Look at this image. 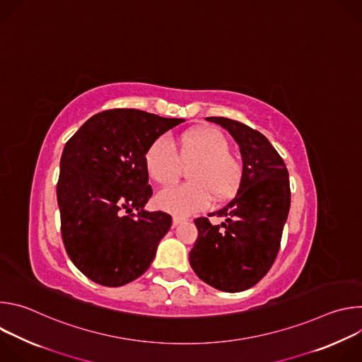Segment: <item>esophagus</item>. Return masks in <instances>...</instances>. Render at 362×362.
Instances as JSON below:
<instances>
[{"label": "esophagus", "mask_w": 362, "mask_h": 362, "mask_svg": "<svg viewBox=\"0 0 362 362\" xmlns=\"http://www.w3.org/2000/svg\"><path fill=\"white\" fill-rule=\"evenodd\" d=\"M186 221V218H183V216H173V226H177V225H180V223H183Z\"/></svg>", "instance_id": "1"}]
</instances>
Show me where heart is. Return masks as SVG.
Segmentation results:
<instances>
[{"mask_svg":"<svg viewBox=\"0 0 362 362\" xmlns=\"http://www.w3.org/2000/svg\"><path fill=\"white\" fill-rule=\"evenodd\" d=\"M228 139L216 129L197 127L186 132L177 144L166 136L154 140L144 154V166L153 182L160 186L176 183L182 165L196 160L189 172L190 183L160 192V209L187 216L208 209L214 196L226 200L236 194L242 180V165L229 153Z\"/></svg>","mask_w":362,"mask_h":362,"instance_id":"obj_1","label":"heart"}]
</instances>
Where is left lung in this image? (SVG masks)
I'll use <instances>...</instances> for the list:
<instances>
[{"label": "left lung", "instance_id": "obj_1", "mask_svg": "<svg viewBox=\"0 0 362 362\" xmlns=\"http://www.w3.org/2000/svg\"><path fill=\"white\" fill-rule=\"evenodd\" d=\"M239 144L243 162L238 194L209 216L194 219L197 240L189 253L194 274L208 285L240 292L259 282L279 252L291 206L289 173L269 140L257 130L226 117H208Z\"/></svg>", "mask_w": 362, "mask_h": 362}]
</instances>
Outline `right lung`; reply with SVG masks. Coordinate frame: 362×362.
<instances>
[{"instance_id":"add662e5","label":"right lung","mask_w":362,"mask_h":362,"mask_svg":"<svg viewBox=\"0 0 362 362\" xmlns=\"http://www.w3.org/2000/svg\"><path fill=\"white\" fill-rule=\"evenodd\" d=\"M183 122L113 109L90 117L66 143L57 183L62 236L73 264L95 284L123 286L153 262L172 216L144 211L153 193L144 154Z\"/></svg>"}]
</instances>
